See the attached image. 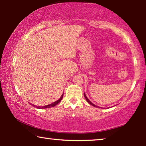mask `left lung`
<instances>
[{"instance_id": "left-lung-1", "label": "left lung", "mask_w": 146, "mask_h": 146, "mask_svg": "<svg viewBox=\"0 0 146 146\" xmlns=\"http://www.w3.org/2000/svg\"><path fill=\"white\" fill-rule=\"evenodd\" d=\"M84 97H85V98H86V101L87 102H88L90 105H91L92 106H94V107H98V108H100V107H98V106H96V105H94V104H93V103H92L91 101H90L88 98H87V97L86 96V94H85V92H84Z\"/></svg>"}]
</instances>
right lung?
I'll return each mask as SVG.
<instances>
[{
    "label": "right lung",
    "instance_id": "obj_1",
    "mask_svg": "<svg viewBox=\"0 0 146 146\" xmlns=\"http://www.w3.org/2000/svg\"><path fill=\"white\" fill-rule=\"evenodd\" d=\"M63 95H64V92H63V94H62V96H60V98H59V100H57L56 102H54V103H51V104H49V105H44V106H43V107H40V106H35V105H33V104H31V105H33V107H36V108H39V109H44V108H47L53 107H54V106L57 105L58 104V103H60V101H61L62 99Z\"/></svg>",
    "mask_w": 146,
    "mask_h": 146
}]
</instances>
